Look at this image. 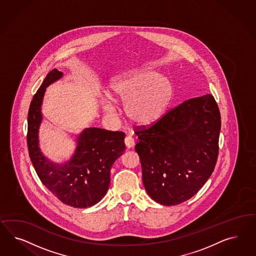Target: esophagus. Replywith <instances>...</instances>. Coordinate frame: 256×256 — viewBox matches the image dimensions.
I'll return each mask as SVG.
<instances>
[{
  "instance_id": "1",
  "label": "esophagus",
  "mask_w": 256,
  "mask_h": 256,
  "mask_svg": "<svg viewBox=\"0 0 256 256\" xmlns=\"http://www.w3.org/2000/svg\"><path fill=\"white\" fill-rule=\"evenodd\" d=\"M124 144L128 148H133L134 144H135V140L132 138V136H126L124 138Z\"/></svg>"
}]
</instances>
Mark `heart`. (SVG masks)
I'll return each mask as SVG.
<instances>
[{
  "mask_svg": "<svg viewBox=\"0 0 256 256\" xmlns=\"http://www.w3.org/2000/svg\"><path fill=\"white\" fill-rule=\"evenodd\" d=\"M174 88L170 78L155 71L140 70L121 74L110 86V96L105 98L104 110L114 114L110 100L124 102L126 118L136 126L155 123L169 106Z\"/></svg>",
  "mask_w": 256,
  "mask_h": 256,
  "instance_id": "1",
  "label": "heart"
}]
</instances>
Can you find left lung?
<instances>
[{
  "label": "left lung",
  "instance_id": "8db88e82",
  "mask_svg": "<svg viewBox=\"0 0 256 256\" xmlns=\"http://www.w3.org/2000/svg\"><path fill=\"white\" fill-rule=\"evenodd\" d=\"M220 124L217 102L208 94L135 130L142 182L154 201L176 206L199 192L217 162Z\"/></svg>",
  "mask_w": 256,
  "mask_h": 256
}]
</instances>
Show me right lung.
<instances>
[{
    "mask_svg": "<svg viewBox=\"0 0 256 256\" xmlns=\"http://www.w3.org/2000/svg\"><path fill=\"white\" fill-rule=\"evenodd\" d=\"M62 76L61 71L52 70L34 94L28 112L27 144L32 166L43 185L64 204L86 208L98 202L107 192L110 168L126 149L124 133L86 128L78 135L75 154L70 162L58 165L48 160L38 148L41 104L46 87Z\"/></svg>",
    "mask_w": 256,
    "mask_h": 256,
    "instance_id": "1",
    "label": "right lung"
}]
</instances>
